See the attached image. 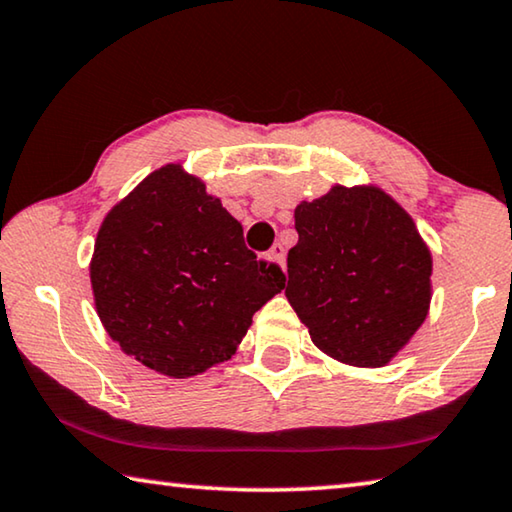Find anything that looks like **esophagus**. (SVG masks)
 Masks as SVG:
<instances>
[{
    "instance_id": "1",
    "label": "esophagus",
    "mask_w": 512,
    "mask_h": 512,
    "mask_svg": "<svg viewBox=\"0 0 512 512\" xmlns=\"http://www.w3.org/2000/svg\"><path fill=\"white\" fill-rule=\"evenodd\" d=\"M266 259H269V262L280 264V266L285 264V246H282V243H275L269 253H266Z\"/></svg>"
}]
</instances>
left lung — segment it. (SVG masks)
<instances>
[{"mask_svg":"<svg viewBox=\"0 0 512 512\" xmlns=\"http://www.w3.org/2000/svg\"><path fill=\"white\" fill-rule=\"evenodd\" d=\"M294 218L285 296L314 346L351 367H385L431 307L433 255L415 221L373 184H335Z\"/></svg>","mask_w":512,"mask_h":512,"instance_id":"left-lung-1","label":"left lung"}]
</instances>
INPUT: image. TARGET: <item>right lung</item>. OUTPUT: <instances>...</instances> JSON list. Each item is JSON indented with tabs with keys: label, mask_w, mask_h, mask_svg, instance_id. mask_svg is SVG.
I'll return each mask as SVG.
<instances>
[{
	"label": "right lung",
	"mask_w": 512,
	"mask_h": 512,
	"mask_svg": "<svg viewBox=\"0 0 512 512\" xmlns=\"http://www.w3.org/2000/svg\"><path fill=\"white\" fill-rule=\"evenodd\" d=\"M104 330L143 367L191 378L230 360L253 314L285 289L237 218L182 164H166L104 216L91 257Z\"/></svg>",
	"instance_id": "1"
}]
</instances>
